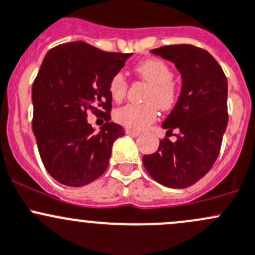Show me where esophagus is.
<instances>
[{
	"label": "esophagus",
	"instance_id": "esophagus-1",
	"mask_svg": "<svg viewBox=\"0 0 255 255\" xmlns=\"http://www.w3.org/2000/svg\"><path fill=\"white\" fill-rule=\"evenodd\" d=\"M126 134L132 135V137H138V135H139V132H137V130H133V129H126Z\"/></svg>",
	"mask_w": 255,
	"mask_h": 255
}]
</instances>
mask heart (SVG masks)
Wrapping results in <instances>:
<instances>
[{
    "label": "heart",
    "instance_id": "obj_1",
    "mask_svg": "<svg viewBox=\"0 0 255 255\" xmlns=\"http://www.w3.org/2000/svg\"><path fill=\"white\" fill-rule=\"evenodd\" d=\"M135 73L149 84L145 95L146 104H128L115 112V120L130 129H142L153 123L158 116V107L163 111L173 109L177 101V87L173 81L174 73L170 66L161 60L149 59L135 66ZM128 84L121 73L112 76L109 91L115 101H121L127 94Z\"/></svg>",
    "mask_w": 255,
    "mask_h": 255
}]
</instances>
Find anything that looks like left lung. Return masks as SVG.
I'll return each instance as SVG.
<instances>
[{"label":"left lung","instance_id":"8db88e82","mask_svg":"<svg viewBox=\"0 0 255 255\" xmlns=\"http://www.w3.org/2000/svg\"><path fill=\"white\" fill-rule=\"evenodd\" d=\"M174 63L181 75V91L161 127L177 130L176 140H160L155 153L143 156L155 181L185 189L208 173L217 159L228 122L227 78L210 53L190 44L150 50Z\"/></svg>","mask_w":255,"mask_h":255}]
</instances>
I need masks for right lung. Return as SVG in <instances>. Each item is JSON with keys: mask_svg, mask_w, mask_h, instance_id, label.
<instances>
[{"mask_svg": "<svg viewBox=\"0 0 255 255\" xmlns=\"http://www.w3.org/2000/svg\"><path fill=\"white\" fill-rule=\"evenodd\" d=\"M130 55L79 40L50 49L43 59L32 87V127L43 164L60 184L84 186L109 166L113 143L125 129L106 122L96 133L87 112L111 117L110 81Z\"/></svg>", "mask_w": 255, "mask_h": 255, "instance_id": "add662e5", "label": "right lung"}]
</instances>
